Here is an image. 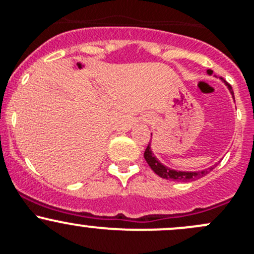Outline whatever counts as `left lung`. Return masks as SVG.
<instances>
[{"instance_id":"8db88e82","label":"left lung","mask_w":254,"mask_h":254,"mask_svg":"<svg viewBox=\"0 0 254 254\" xmlns=\"http://www.w3.org/2000/svg\"><path fill=\"white\" fill-rule=\"evenodd\" d=\"M207 74L211 75L212 74V70H207ZM227 85V87L230 89L231 94L233 96V91H232V87H231L230 84L225 82ZM144 159L145 162L148 163L150 168H152L153 172L155 173L157 175H159L160 178L163 179H167V180H174V182H192V180H196L199 178L205 177L206 174H209L210 172L216 167V164L213 167L207 168V169L204 170H200V172H180V170H174V169H170V168L165 167L164 164L159 162V160L155 158V155L153 154L152 152V148H150V143H148L147 148L144 150Z\"/></svg>"}]
</instances>
